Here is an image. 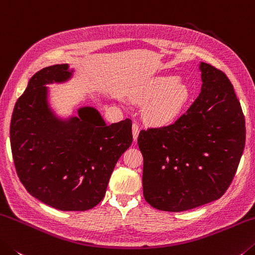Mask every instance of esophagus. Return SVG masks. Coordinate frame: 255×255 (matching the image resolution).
Masks as SVG:
<instances>
[{
  "mask_svg": "<svg viewBox=\"0 0 255 255\" xmlns=\"http://www.w3.org/2000/svg\"><path fill=\"white\" fill-rule=\"evenodd\" d=\"M139 132H140L139 125H137L136 123H133L132 124V134H133V140H134V141L137 140V135H139Z\"/></svg>",
  "mask_w": 255,
  "mask_h": 255,
  "instance_id": "obj_1",
  "label": "esophagus"
}]
</instances>
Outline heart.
<instances>
[{"instance_id": "1", "label": "heart", "mask_w": 255, "mask_h": 255, "mask_svg": "<svg viewBox=\"0 0 255 255\" xmlns=\"http://www.w3.org/2000/svg\"><path fill=\"white\" fill-rule=\"evenodd\" d=\"M141 98L151 100L145 110L148 122L162 127L174 123L183 114L191 100V91L177 78L159 77L149 83Z\"/></svg>"}]
</instances>
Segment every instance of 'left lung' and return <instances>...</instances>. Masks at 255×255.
<instances>
[{
  "label": "left lung",
  "instance_id": "1",
  "mask_svg": "<svg viewBox=\"0 0 255 255\" xmlns=\"http://www.w3.org/2000/svg\"><path fill=\"white\" fill-rule=\"evenodd\" d=\"M201 93L174 124L142 130L143 197L162 211L218 200L231 185L245 147V119L223 71L200 63Z\"/></svg>",
  "mask_w": 255,
  "mask_h": 255
}]
</instances>
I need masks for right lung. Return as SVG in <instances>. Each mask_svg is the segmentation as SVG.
Segmentation results:
<instances>
[{"label": "right lung", "mask_w": 255, "mask_h": 255, "mask_svg": "<svg viewBox=\"0 0 255 255\" xmlns=\"http://www.w3.org/2000/svg\"><path fill=\"white\" fill-rule=\"evenodd\" d=\"M72 73L56 64L33 74L15 103L10 141L16 174L33 198L58 210L85 211L105 197L116 162L132 143V121L107 125L94 107L58 119L45 85Z\"/></svg>", "instance_id": "obj_1"}]
</instances>
